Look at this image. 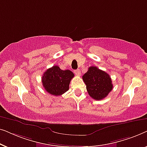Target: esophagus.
<instances>
[{
	"label": "esophagus",
	"mask_w": 147,
	"mask_h": 147,
	"mask_svg": "<svg viewBox=\"0 0 147 147\" xmlns=\"http://www.w3.org/2000/svg\"><path fill=\"white\" fill-rule=\"evenodd\" d=\"M74 73H75L77 76H80V75H81V71H80V70L79 69L74 70Z\"/></svg>",
	"instance_id": "esophagus-1"
}]
</instances>
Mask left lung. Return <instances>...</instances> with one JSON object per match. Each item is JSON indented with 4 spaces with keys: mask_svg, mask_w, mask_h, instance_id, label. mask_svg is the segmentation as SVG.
Instances as JSON below:
<instances>
[{
    "mask_svg": "<svg viewBox=\"0 0 147 147\" xmlns=\"http://www.w3.org/2000/svg\"><path fill=\"white\" fill-rule=\"evenodd\" d=\"M82 79L89 95L96 100L104 99L113 88L110 76L95 66L88 68Z\"/></svg>",
    "mask_w": 147,
    "mask_h": 147,
    "instance_id": "1",
    "label": "left lung"
}]
</instances>
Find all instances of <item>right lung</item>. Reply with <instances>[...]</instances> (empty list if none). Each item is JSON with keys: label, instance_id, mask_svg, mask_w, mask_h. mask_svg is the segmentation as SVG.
Here are the masks:
<instances>
[{"label": "right lung", "instance_id": "add662e5", "mask_svg": "<svg viewBox=\"0 0 147 147\" xmlns=\"http://www.w3.org/2000/svg\"><path fill=\"white\" fill-rule=\"evenodd\" d=\"M74 77V74L70 70H62L59 66L54 65L44 72L42 84L49 94L60 96L69 90L70 81Z\"/></svg>", "mask_w": 147, "mask_h": 147}]
</instances>
